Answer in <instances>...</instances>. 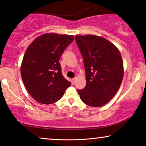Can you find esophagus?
Returning a JSON list of instances; mask_svg holds the SVG:
<instances>
[{
  "instance_id": "1",
  "label": "esophagus",
  "mask_w": 146,
  "mask_h": 146,
  "mask_svg": "<svg viewBox=\"0 0 146 146\" xmlns=\"http://www.w3.org/2000/svg\"><path fill=\"white\" fill-rule=\"evenodd\" d=\"M76 78H74L72 79V80H71L72 84H74V83H75V82H76Z\"/></svg>"
}]
</instances>
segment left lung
I'll use <instances>...</instances> for the list:
<instances>
[{
	"mask_svg": "<svg viewBox=\"0 0 146 146\" xmlns=\"http://www.w3.org/2000/svg\"><path fill=\"white\" fill-rule=\"evenodd\" d=\"M84 60L86 85L77 89L83 103L93 107L107 103L118 91L123 78V64L116 47L103 37L76 35Z\"/></svg>",
	"mask_w": 146,
	"mask_h": 146,
	"instance_id": "left-lung-1",
	"label": "left lung"
}]
</instances>
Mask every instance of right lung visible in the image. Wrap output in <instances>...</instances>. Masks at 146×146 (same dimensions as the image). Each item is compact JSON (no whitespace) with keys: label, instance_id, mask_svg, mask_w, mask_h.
<instances>
[{"label":"right lung","instance_id":"obj_1","mask_svg":"<svg viewBox=\"0 0 146 146\" xmlns=\"http://www.w3.org/2000/svg\"><path fill=\"white\" fill-rule=\"evenodd\" d=\"M73 35L46 33L37 37L25 53L21 67L23 82L34 99L41 104L56 103L71 83L62 75L59 62Z\"/></svg>","mask_w":146,"mask_h":146}]
</instances>
